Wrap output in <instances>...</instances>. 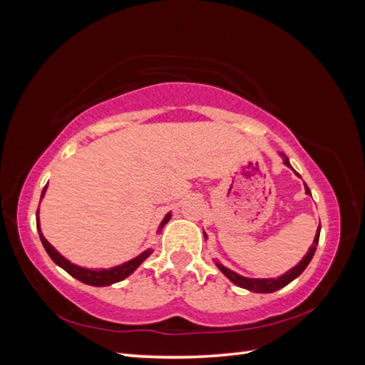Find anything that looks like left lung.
<instances>
[{"label":"left lung","mask_w":365,"mask_h":365,"mask_svg":"<svg viewBox=\"0 0 365 365\" xmlns=\"http://www.w3.org/2000/svg\"><path fill=\"white\" fill-rule=\"evenodd\" d=\"M279 155L283 157V163H284L287 168L292 169V166H291V163H289V158H287V157L283 154V152H279ZM292 171H294V169H292ZM294 173H295V171H294ZM295 175H299V173H295ZM304 191H307L308 196H311V191H309V188L307 186V183H304ZM203 236H205V240H207V233H205V232H203ZM319 236H320V224H319V227H317L314 241H312V245L309 247V250L307 252V255H304V257L302 258V261L299 262L297 266H294L292 269L287 270L286 274L279 275V277H277V278H247V277H242V275H240V274L233 272L232 269L225 267L224 264H221V262H219V259H215V264L217 266V269L221 270V272H222L228 279H230L232 283H235L236 286L242 287V289H247V291H250V292H258V294H270V292H275V291H278V289H282V287H284L286 284H289V283L292 282V279L297 278V277L303 272V270L307 269V266L309 264L312 257H314V253H316L317 244H319Z\"/></svg>","instance_id":"8db88e82"}]
</instances>
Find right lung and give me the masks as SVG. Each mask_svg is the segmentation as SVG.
<instances>
[{"label":"right lung","instance_id":"obj_1","mask_svg":"<svg viewBox=\"0 0 365 365\" xmlns=\"http://www.w3.org/2000/svg\"><path fill=\"white\" fill-rule=\"evenodd\" d=\"M46 190H48V185L43 188V191H41L40 200L45 197ZM38 213H40V211L37 210V217H36L37 230H38L40 241H41V244H43V247H45L48 255H49V258L53 259L58 267H62L63 270H66V272L70 274L71 277H74L76 279H79V282L86 283V284H90V286H110V284H115L118 282H123L124 278H127L130 274H133L135 270L140 267L141 262L146 259V258H149L152 255V252H154V249H148V250H144L143 253H140L138 257H135V258H132L129 261H125V262H123V264H118V266L108 267V269H103V267H101V269H98V267L96 269L82 267V266L74 264V262H71L70 259H66L63 255H61V253H58L53 247V245L48 242V240L43 236V233H41ZM171 216H173L171 211H169V213L163 217V221L160 222L157 233H162L163 227L169 222V219H171Z\"/></svg>","mask_w":365,"mask_h":365}]
</instances>
